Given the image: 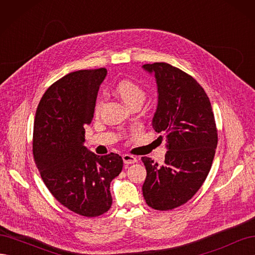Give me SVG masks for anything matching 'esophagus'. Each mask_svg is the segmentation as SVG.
<instances>
[{"label":"esophagus","instance_id":"obj_1","mask_svg":"<svg viewBox=\"0 0 255 255\" xmlns=\"http://www.w3.org/2000/svg\"><path fill=\"white\" fill-rule=\"evenodd\" d=\"M122 158H123V161H125V164H127V165L137 163V158L133 155H129V154H123Z\"/></svg>","mask_w":255,"mask_h":255}]
</instances>
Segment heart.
Masks as SVG:
<instances>
[{
    "label": "heart",
    "mask_w": 255,
    "mask_h": 255,
    "mask_svg": "<svg viewBox=\"0 0 255 255\" xmlns=\"http://www.w3.org/2000/svg\"><path fill=\"white\" fill-rule=\"evenodd\" d=\"M117 91L120 95L121 99L123 100V102L128 106L136 102L142 103L145 99V91L140 86H138L137 84L128 80L120 81L117 85ZM102 103H103V98H99L95 107L96 112L100 111V109H101L102 106Z\"/></svg>",
    "instance_id": "obj_1"
}]
</instances>
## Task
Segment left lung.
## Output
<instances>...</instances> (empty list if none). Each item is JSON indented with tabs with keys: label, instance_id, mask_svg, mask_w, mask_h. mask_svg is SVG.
Instances as JSON below:
<instances>
[{
	"label": "left lung",
	"instance_id": "8db88e82",
	"mask_svg": "<svg viewBox=\"0 0 255 255\" xmlns=\"http://www.w3.org/2000/svg\"><path fill=\"white\" fill-rule=\"evenodd\" d=\"M142 68L156 80L152 127L165 133L168 149L161 166L141 157L146 169L142 194L154 210L169 211L186 203L202 186L217 148V128L210 99L192 76L166 63Z\"/></svg>",
	"mask_w": 255,
	"mask_h": 255
}]
</instances>
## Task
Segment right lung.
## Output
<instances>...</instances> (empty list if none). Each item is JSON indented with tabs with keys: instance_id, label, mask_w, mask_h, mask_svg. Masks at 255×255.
Returning a JSON list of instances; mask_svg holds the SVG:
<instances>
[{
	"instance_id": "obj_1",
	"label": "right lung",
	"mask_w": 255,
	"mask_h": 255,
	"mask_svg": "<svg viewBox=\"0 0 255 255\" xmlns=\"http://www.w3.org/2000/svg\"><path fill=\"white\" fill-rule=\"evenodd\" d=\"M106 69L71 72L48 88L38 104L33 154L45 186L68 210L97 217L112 206L111 182L122 170L118 154L100 156L84 145Z\"/></svg>"
}]
</instances>
